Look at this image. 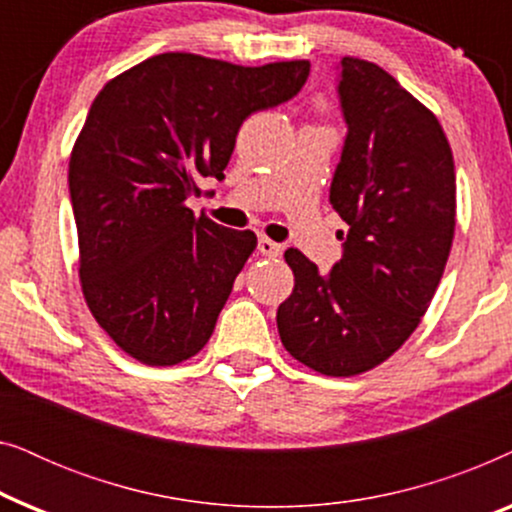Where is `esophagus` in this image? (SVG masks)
I'll return each mask as SVG.
<instances>
[{"instance_id":"1","label":"esophagus","mask_w":512,"mask_h":512,"mask_svg":"<svg viewBox=\"0 0 512 512\" xmlns=\"http://www.w3.org/2000/svg\"><path fill=\"white\" fill-rule=\"evenodd\" d=\"M258 251H261L263 256H268V258H275V256L282 254V244L272 242L270 237H258Z\"/></svg>"}]
</instances>
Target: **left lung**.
I'll list each match as a JSON object with an SVG mask.
<instances>
[{
  "instance_id": "1",
  "label": "left lung",
  "mask_w": 512,
  "mask_h": 512,
  "mask_svg": "<svg viewBox=\"0 0 512 512\" xmlns=\"http://www.w3.org/2000/svg\"><path fill=\"white\" fill-rule=\"evenodd\" d=\"M340 65L347 139L331 205L349 226L345 251L321 275L305 254L286 249L296 284L279 305L277 328L293 359L352 377L387 361L429 310L454 240L457 177L433 111L375 62Z\"/></svg>"
}]
</instances>
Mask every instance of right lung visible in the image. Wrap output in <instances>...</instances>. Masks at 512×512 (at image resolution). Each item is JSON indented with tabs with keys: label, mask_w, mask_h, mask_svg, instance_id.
Returning <instances> with one entry per match:
<instances>
[{
	"label": "right lung",
	"mask_w": 512,
	"mask_h": 512,
	"mask_svg": "<svg viewBox=\"0 0 512 512\" xmlns=\"http://www.w3.org/2000/svg\"><path fill=\"white\" fill-rule=\"evenodd\" d=\"M307 60L242 67L160 53L95 97L69 158L83 298L146 366H177L212 338L251 230L195 216L186 200L223 179L244 118L305 86Z\"/></svg>",
	"instance_id": "1"
}]
</instances>
